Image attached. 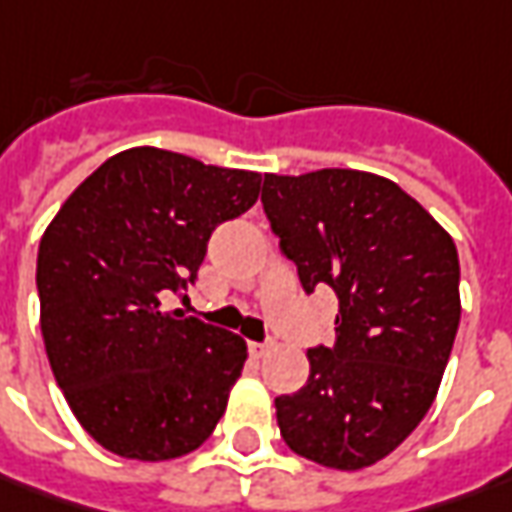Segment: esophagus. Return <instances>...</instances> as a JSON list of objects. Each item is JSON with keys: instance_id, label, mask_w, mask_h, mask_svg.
<instances>
[{"instance_id": "esophagus-1", "label": "esophagus", "mask_w": 512, "mask_h": 512, "mask_svg": "<svg viewBox=\"0 0 512 512\" xmlns=\"http://www.w3.org/2000/svg\"><path fill=\"white\" fill-rule=\"evenodd\" d=\"M249 351H252L255 360H263V357H269L274 351V340H266V343H249Z\"/></svg>"}]
</instances>
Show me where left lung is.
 <instances>
[{
    "label": "left lung",
    "mask_w": 512,
    "mask_h": 512,
    "mask_svg": "<svg viewBox=\"0 0 512 512\" xmlns=\"http://www.w3.org/2000/svg\"><path fill=\"white\" fill-rule=\"evenodd\" d=\"M263 209L303 289L340 297L334 348L309 351V379L274 399L297 456L362 470L425 419L462 317L448 232L394 181L362 169L263 178Z\"/></svg>",
    "instance_id": "left-lung-1"
}]
</instances>
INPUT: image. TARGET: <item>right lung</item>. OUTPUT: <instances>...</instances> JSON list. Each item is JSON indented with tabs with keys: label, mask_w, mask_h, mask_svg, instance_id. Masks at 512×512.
<instances>
[{
	"label": "right lung",
	"mask_w": 512,
	"mask_h": 512,
	"mask_svg": "<svg viewBox=\"0 0 512 512\" xmlns=\"http://www.w3.org/2000/svg\"><path fill=\"white\" fill-rule=\"evenodd\" d=\"M260 181L133 147L84 178L45 229L36 286L47 360L101 448L167 462L221 422L246 343L169 303L195 283L215 226L257 201Z\"/></svg>",
	"instance_id": "obj_1"
}]
</instances>
